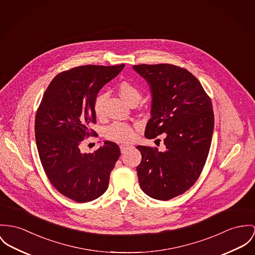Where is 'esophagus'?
<instances>
[{
	"label": "esophagus",
	"instance_id": "obj_1",
	"mask_svg": "<svg viewBox=\"0 0 255 255\" xmlns=\"http://www.w3.org/2000/svg\"><path fill=\"white\" fill-rule=\"evenodd\" d=\"M131 147V145H127V144H121L120 145V150L122 153H124L127 149H129Z\"/></svg>",
	"mask_w": 255,
	"mask_h": 255
}]
</instances>
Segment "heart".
<instances>
[{"label": "heart", "instance_id": "1", "mask_svg": "<svg viewBox=\"0 0 255 255\" xmlns=\"http://www.w3.org/2000/svg\"><path fill=\"white\" fill-rule=\"evenodd\" d=\"M118 93L127 104L138 103L141 98V91L130 81H122L118 86ZM108 95L103 93L97 96L94 102V112L97 118H103L105 114V102ZM105 137L108 139L115 140L118 142H129L134 137L135 133L133 128L124 122H114L108 126L105 130Z\"/></svg>", "mask_w": 255, "mask_h": 255}]
</instances>
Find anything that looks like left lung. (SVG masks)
<instances>
[{
  "label": "left lung",
  "instance_id": "8db88e82",
  "mask_svg": "<svg viewBox=\"0 0 255 255\" xmlns=\"http://www.w3.org/2000/svg\"><path fill=\"white\" fill-rule=\"evenodd\" d=\"M152 95L151 118L144 136L165 133V151L137 145L141 161L137 167L141 190L167 201L183 194L203 171L215 126L211 98L187 70L171 64L135 65Z\"/></svg>",
  "mask_w": 255,
  "mask_h": 255
}]
</instances>
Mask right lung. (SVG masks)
<instances>
[{
	"label": "right lung",
	"mask_w": 255,
	"mask_h": 255,
	"mask_svg": "<svg viewBox=\"0 0 255 255\" xmlns=\"http://www.w3.org/2000/svg\"><path fill=\"white\" fill-rule=\"evenodd\" d=\"M118 66L86 65L58 74L42 96L35 120V136L42 168L64 196L86 203L103 195L120 156L116 142L106 140L93 153L80 144L96 135L94 102L101 88L123 70Z\"/></svg>",
	"instance_id": "right-lung-1"
}]
</instances>
